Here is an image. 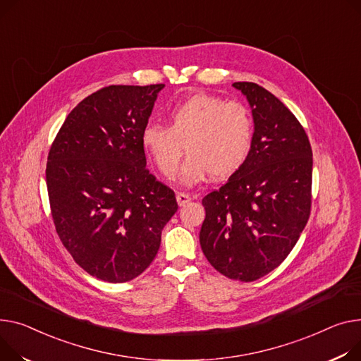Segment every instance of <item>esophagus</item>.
<instances>
[{
	"instance_id": "obj_1",
	"label": "esophagus",
	"mask_w": 361,
	"mask_h": 361,
	"mask_svg": "<svg viewBox=\"0 0 361 361\" xmlns=\"http://www.w3.org/2000/svg\"><path fill=\"white\" fill-rule=\"evenodd\" d=\"M191 200V196L190 195H187V193H177V202H178V204L180 206H184L185 203H188Z\"/></svg>"
}]
</instances>
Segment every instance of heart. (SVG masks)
<instances>
[{
    "mask_svg": "<svg viewBox=\"0 0 361 361\" xmlns=\"http://www.w3.org/2000/svg\"><path fill=\"white\" fill-rule=\"evenodd\" d=\"M140 143L162 176L173 178L184 149L181 180L191 185L209 174L228 178L241 168L254 143V117L239 102L218 95L193 94L168 110V126L149 122L142 129Z\"/></svg>",
    "mask_w": 361,
    "mask_h": 361,
    "instance_id": "b5f03b06",
    "label": "heart"
}]
</instances>
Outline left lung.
Returning a JSON list of instances; mask_svg holds the SVG:
<instances>
[{
	"mask_svg": "<svg viewBox=\"0 0 361 361\" xmlns=\"http://www.w3.org/2000/svg\"><path fill=\"white\" fill-rule=\"evenodd\" d=\"M252 107L254 143L239 170L203 197L200 245L228 279L254 281L286 259L312 204V148L295 114L255 82H233Z\"/></svg>",
	"mask_w": 361,
	"mask_h": 361,
	"instance_id": "left-lung-1",
	"label": "left lung"
}]
</instances>
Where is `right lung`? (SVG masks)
Returning a JSON list of instances; mask_svg holds the SVG:
<instances>
[{
	"label": "right lung",
	"mask_w": 361,
	"mask_h": 361,
	"mask_svg": "<svg viewBox=\"0 0 361 361\" xmlns=\"http://www.w3.org/2000/svg\"><path fill=\"white\" fill-rule=\"evenodd\" d=\"M164 84L109 85L65 118L46 184L63 247L88 274L125 283L154 261L178 204L147 168L140 133Z\"/></svg>",
	"instance_id": "obj_1"
}]
</instances>
